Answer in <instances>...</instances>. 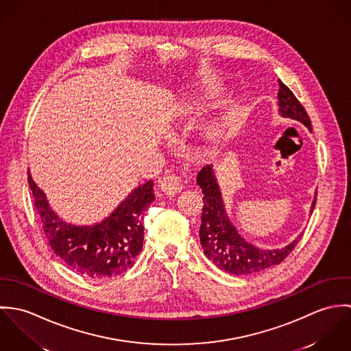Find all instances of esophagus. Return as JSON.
Segmentation results:
<instances>
[{"instance_id": "esophagus-1", "label": "esophagus", "mask_w": 351, "mask_h": 351, "mask_svg": "<svg viewBox=\"0 0 351 351\" xmlns=\"http://www.w3.org/2000/svg\"><path fill=\"white\" fill-rule=\"evenodd\" d=\"M160 191L167 196H174L182 191V182L176 176H165L159 180Z\"/></svg>"}]
</instances>
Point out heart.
Returning a JSON list of instances; mask_svg holds the SVG:
<instances>
[{
	"label": "heart",
	"instance_id": "obj_1",
	"mask_svg": "<svg viewBox=\"0 0 351 351\" xmlns=\"http://www.w3.org/2000/svg\"><path fill=\"white\" fill-rule=\"evenodd\" d=\"M210 95H212V92H204L199 97L188 99V100L184 102V105H185L186 109H192L196 105H199L201 101L208 99ZM226 134H227V127H226L224 121L216 120V121H210V123H208L205 125L202 136H204L206 143H209L210 146H215V145H219L224 139Z\"/></svg>",
	"mask_w": 351,
	"mask_h": 351
}]
</instances>
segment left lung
<instances>
[{"instance_id": "obj_1", "label": "left lung", "mask_w": 351, "mask_h": 351, "mask_svg": "<svg viewBox=\"0 0 351 351\" xmlns=\"http://www.w3.org/2000/svg\"><path fill=\"white\" fill-rule=\"evenodd\" d=\"M278 113L281 117L296 120L312 131L311 120L295 95L278 80ZM197 185L204 193L201 215L200 242L205 256L220 270L235 276H246L281 263L299 243L301 235L281 249H262L239 234L230 220L221 191L212 165H206L197 174ZM316 193L311 204L313 212Z\"/></svg>"}]
</instances>
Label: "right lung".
I'll use <instances>...</instances> for the list:
<instances>
[{
  "label": "right lung",
  "instance_id": "right-lung-1",
  "mask_svg": "<svg viewBox=\"0 0 351 351\" xmlns=\"http://www.w3.org/2000/svg\"><path fill=\"white\" fill-rule=\"evenodd\" d=\"M28 184L51 249L71 270L92 280H109L134 266L143 247L142 215L155 200L152 181L135 188L108 217L92 226L64 221L31 173Z\"/></svg>",
  "mask_w": 351,
  "mask_h": 351
}]
</instances>
